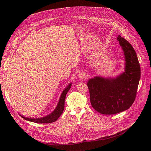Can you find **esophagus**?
I'll return each mask as SVG.
<instances>
[{"instance_id":"obj_1","label":"esophagus","mask_w":151,"mask_h":151,"mask_svg":"<svg viewBox=\"0 0 151 151\" xmlns=\"http://www.w3.org/2000/svg\"><path fill=\"white\" fill-rule=\"evenodd\" d=\"M87 74H86V73H85V72H83L80 73L79 74V75H78V78H79V79H85L86 78H87Z\"/></svg>"}]
</instances>
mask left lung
Wrapping results in <instances>:
<instances>
[{
    "instance_id": "8db88e82",
    "label": "left lung",
    "mask_w": 151,
    "mask_h": 151,
    "mask_svg": "<svg viewBox=\"0 0 151 151\" xmlns=\"http://www.w3.org/2000/svg\"><path fill=\"white\" fill-rule=\"evenodd\" d=\"M124 55V72L115 78L95 76L87 82L91 104L98 112L116 114L130 108L134 103L140 78L136 52L127 40L117 37Z\"/></svg>"
}]
</instances>
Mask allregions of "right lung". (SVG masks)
Instances as JSON below:
<instances>
[{"mask_svg":"<svg viewBox=\"0 0 151 151\" xmlns=\"http://www.w3.org/2000/svg\"><path fill=\"white\" fill-rule=\"evenodd\" d=\"M72 83V82L69 83V85L67 86V87L64 89V90L63 91V92L60 96L58 103L56 107L53 111V112H52L50 114H49L45 116L42 117V118H31L25 117L20 114H19V115L27 121H29L35 122V123H39V124H46L47 123H47H51V122L56 121L58 119V118L60 116L61 114L63 113V112L64 111V101H65L66 96L68 92L71 88Z\"/></svg>","mask_w":151,"mask_h":151,"instance_id":"1","label":"right lung"}]
</instances>
